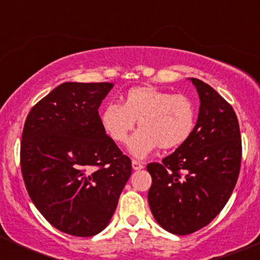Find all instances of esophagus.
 Segmentation results:
<instances>
[{
	"instance_id": "34e87169",
	"label": "esophagus",
	"mask_w": 260,
	"mask_h": 260,
	"mask_svg": "<svg viewBox=\"0 0 260 260\" xmlns=\"http://www.w3.org/2000/svg\"><path fill=\"white\" fill-rule=\"evenodd\" d=\"M132 164H133V169H134V171H141V169H143L144 168L143 162L139 161V160H133Z\"/></svg>"
}]
</instances>
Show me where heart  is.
Wrapping results in <instances>:
<instances>
[{"label": "heart", "mask_w": 260, "mask_h": 260, "mask_svg": "<svg viewBox=\"0 0 260 260\" xmlns=\"http://www.w3.org/2000/svg\"><path fill=\"white\" fill-rule=\"evenodd\" d=\"M135 121L139 130L128 142V150L137 157H144L157 147L172 151L182 146L194 132L197 110L182 93L138 86L122 96L121 104L110 103L100 112L103 130L118 144L127 141Z\"/></svg>", "instance_id": "1"}]
</instances>
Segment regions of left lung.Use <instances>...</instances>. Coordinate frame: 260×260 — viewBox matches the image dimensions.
I'll return each instance as SVG.
<instances>
[{"instance_id":"8db88e82","label":"left lung","mask_w":260,"mask_h":260,"mask_svg":"<svg viewBox=\"0 0 260 260\" xmlns=\"http://www.w3.org/2000/svg\"><path fill=\"white\" fill-rule=\"evenodd\" d=\"M191 82L201 99L191 137L161 162H150L148 203L156 221L178 236L210 224L231 198L242 157L233 108L207 83Z\"/></svg>"}]
</instances>
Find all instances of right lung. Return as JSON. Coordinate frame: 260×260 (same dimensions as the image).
<instances>
[{"label": "right lung", "instance_id": "add662e5", "mask_svg": "<svg viewBox=\"0 0 260 260\" xmlns=\"http://www.w3.org/2000/svg\"><path fill=\"white\" fill-rule=\"evenodd\" d=\"M112 83L59 84L29 110L20 168L29 198L63 233L91 237L108 225L132 160L103 130L99 107Z\"/></svg>", "mask_w": 260, "mask_h": 260}]
</instances>
